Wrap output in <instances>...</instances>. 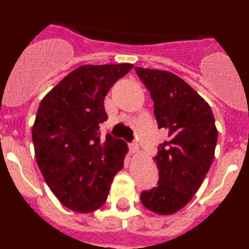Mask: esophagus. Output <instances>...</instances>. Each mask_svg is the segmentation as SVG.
<instances>
[{"label": "esophagus", "mask_w": 249, "mask_h": 249, "mask_svg": "<svg viewBox=\"0 0 249 249\" xmlns=\"http://www.w3.org/2000/svg\"><path fill=\"white\" fill-rule=\"evenodd\" d=\"M129 152H131L132 155H137L138 152H140V147H138V144L137 143L129 144Z\"/></svg>", "instance_id": "1"}]
</instances>
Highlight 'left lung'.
Here are the masks:
<instances>
[{"label": "left lung", "instance_id": "left-lung-1", "mask_svg": "<svg viewBox=\"0 0 249 249\" xmlns=\"http://www.w3.org/2000/svg\"><path fill=\"white\" fill-rule=\"evenodd\" d=\"M135 70L151 93L158 127L168 133L153 158L157 187L141 193V201L157 214H173L193 198L210 171L218 137L214 116L181 77L162 70Z\"/></svg>", "mask_w": 249, "mask_h": 249}]
</instances>
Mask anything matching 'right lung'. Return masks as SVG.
Instances as JSON below:
<instances>
[{"mask_svg":"<svg viewBox=\"0 0 249 249\" xmlns=\"http://www.w3.org/2000/svg\"><path fill=\"white\" fill-rule=\"evenodd\" d=\"M133 65H85L46 94L32 127L37 164L61 203L78 213L105 204L113 177L123 167L126 142L101 138L107 120L106 94Z\"/></svg>","mask_w":249,"mask_h":249,"instance_id":"add662e5","label":"right lung"}]
</instances>
